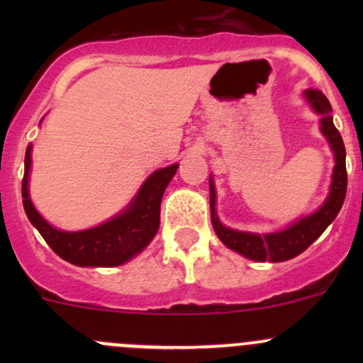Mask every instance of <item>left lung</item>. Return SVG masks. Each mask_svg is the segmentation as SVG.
I'll return each mask as SVG.
<instances>
[{
	"mask_svg": "<svg viewBox=\"0 0 363 363\" xmlns=\"http://www.w3.org/2000/svg\"><path fill=\"white\" fill-rule=\"evenodd\" d=\"M306 98L313 105L314 111L323 116L321 117V131L328 138L332 151L335 155L330 195H328L327 202L321 205L314 214L302 218L284 232L267 233V235H256V233L225 228L214 212L216 191L211 181V216L216 235L221 239V242L226 247L237 251L239 255L246 256V258L255 259V262H286V259L295 258L296 255L306 251L327 230V226L334 221L340 207H342L344 199H346V149H344L342 137H340L339 130L334 126V121H332L330 101L327 100V96L320 89H307Z\"/></svg>",
	"mask_w": 363,
	"mask_h": 363,
	"instance_id": "1",
	"label": "left lung"
}]
</instances>
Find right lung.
<instances>
[{
    "instance_id": "1",
    "label": "right lung",
    "mask_w": 363,
    "mask_h": 363,
    "mask_svg": "<svg viewBox=\"0 0 363 363\" xmlns=\"http://www.w3.org/2000/svg\"><path fill=\"white\" fill-rule=\"evenodd\" d=\"M31 168V145L26 149L23 203L31 225L45 239L50 250L67 262L79 267H117L138 255L160 228V205L164 188L177 172L179 164L156 170L138 191L133 203L111 221L84 230L60 232L36 212L29 200L28 177Z\"/></svg>"
}]
</instances>
